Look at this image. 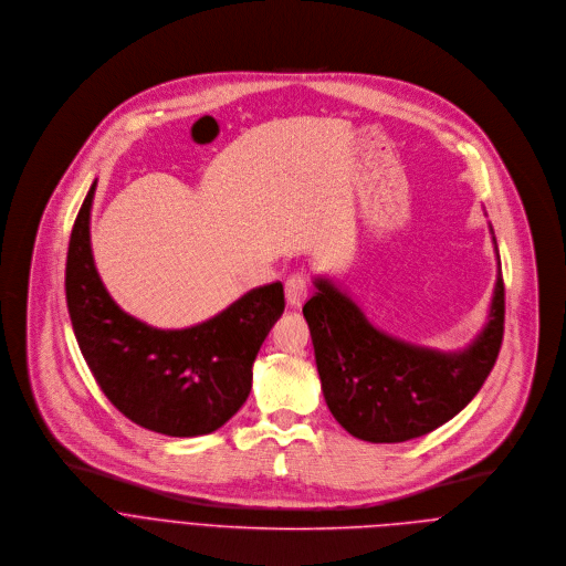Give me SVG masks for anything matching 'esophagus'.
<instances>
[{
  "label": "esophagus",
  "instance_id": "obj_1",
  "mask_svg": "<svg viewBox=\"0 0 566 566\" xmlns=\"http://www.w3.org/2000/svg\"><path fill=\"white\" fill-rule=\"evenodd\" d=\"M305 298H307V276L303 272H296L285 281V301L290 307H298Z\"/></svg>",
  "mask_w": 566,
  "mask_h": 566
}]
</instances>
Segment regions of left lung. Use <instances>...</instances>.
<instances>
[{
    "instance_id": "1",
    "label": "left lung",
    "mask_w": 566,
    "mask_h": 566,
    "mask_svg": "<svg viewBox=\"0 0 566 566\" xmlns=\"http://www.w3.org/2000/svg\"><path fill=\"white\" fill-rule=\"evenodd\" d=\"M314 285L316 292L303 305V316L312 334L323 397L334 419L357 439L397 443L432 432L469 406L497 361L504 336L500 252L489 323L460 353L399 342L377 329L361 307L327 279H316Z\"/></svg>"
}]
</instances>
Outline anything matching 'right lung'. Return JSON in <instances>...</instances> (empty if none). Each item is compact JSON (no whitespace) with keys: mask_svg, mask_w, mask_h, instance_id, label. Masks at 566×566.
<instances>
[{"mask_svg":"<svg viewBox=\"0 0 566 566\" xmlns=\"http://www.w3.org/2000/svg\"><path fill=\"white\" fill-rule=\"evenodd\" d=\"M91 185L66 254V305L82 357L106 399L134 423L169 434H207L230 421L252 390V366L285 310L283 285L243 294L213 318L158 329L123 312L91 254Z\"/></svg>","mask_w":566,"mask_h":566,"instance_id":"add662e5","label":"right lung"}]
</instances>
